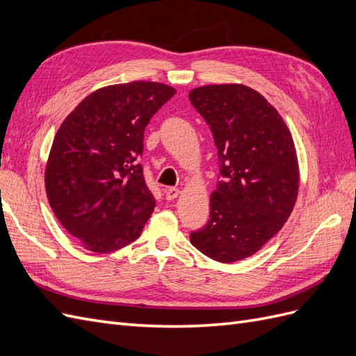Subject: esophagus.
<instances>
[{
  "mask_svg": "<svg viewBox=\"0 0 356 356\" xmlns=\"http://www.w3.org/2000/svg\"><path fill=\"white\" fill-rule=\"evenodd\" d=\"M179 195V190L177 187H168L165 188V196H166V200H174L177 199Z\"/></svg>",
  "mask_w": 356,
  "mask_h": 356,
  "instance_id": "esophagus-1",
  "label": "esophagus"
}]
</instances>
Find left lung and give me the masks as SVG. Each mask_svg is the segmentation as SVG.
Masks as SVG:
<instances>
[{
  "label": "left lung",
  "mask_w": 356,
  "mask_h": 356,
  "mask_svg": "<svg viewBox=\"0 0 356 356\" xmlns=\"http://www.w3.org/2000/svg\"><path fill=\"white\" fill-rule=\"evenodd\" d=\"M190 102L209 124L220 177L209 221L191 232L193 246L215 261L251 257L284 227L298 193V161L284 118L243 84L193 89Z\"/></svg>",
  "instance_id": "left-lung-1"
}]
</instances>
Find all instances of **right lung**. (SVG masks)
I'll return each mask as SVG.
<instances>
[{"label":"right lung","instance_id":"obj_1","mask_svg":"<svg viewBox=\"0 0 356 356\" xmlns=\"http://www.w3.org/2000/svg\"><path fill=\"white\" fill-rule=\"evenodd\" d=\"M174 95L154 81L106 86L60 124L46 166L47 199L86 250L113 252L141 236L156 204L139 163L144 131Z\"/></svg>","mask_w":356,"mask_h":356}]
</instances>
